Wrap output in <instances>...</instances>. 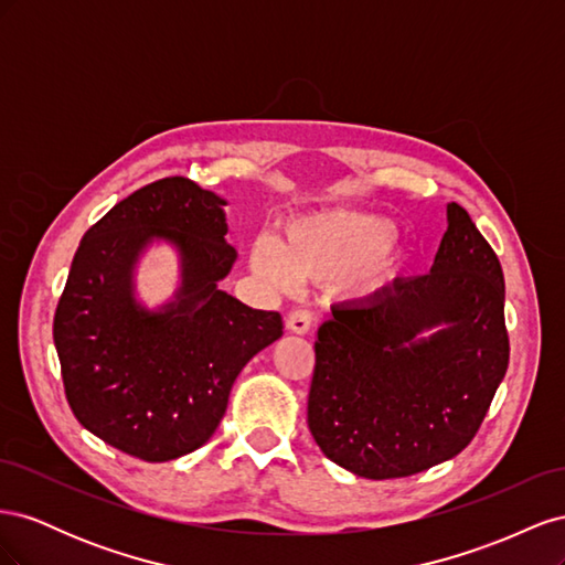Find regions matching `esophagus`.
I'll return each instance as SVG.
<instances>
[{
    "label": "esophagus",
    "mask_w": 565,
    "mask_h": 565,
    "mask_svg": "<svg viewBox=\"0 0 565 565\" xmlns=\"http://www.w3.org/2000/svg\"><path fill=\"white\" fill-rule=\"evenodd\" d=\"M311 322H313V316H311V311H306V309H295L292 313L287 316V330L289 332H295V334H306L311 330Z\"/></svg>",
    "instance_id": "esophagus-1"
}]
</instances>
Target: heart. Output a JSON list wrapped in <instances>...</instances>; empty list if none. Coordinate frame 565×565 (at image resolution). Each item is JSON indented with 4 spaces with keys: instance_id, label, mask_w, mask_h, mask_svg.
I'll return each mask as SVG.
<instances>
[{
    "instance_id": "obj_1",
    "label": "heart",
    "mask_w": 565,
    "mask_h": 565,
    "mask_svg": "<svg viewBox=\"0 0 565 565\" xmlns=\"http://www.w3.org/2000/svg\"><path fill=\"white\" fill-rule=\"evenodd\" d=\"M384 216L328 210L297 216L282 231L280 243L254 241L252 268L278 289H292L297 278L334 282L361 301L386 295L405 266V254L391 235Z\"/></svg>"
}]
</instances>
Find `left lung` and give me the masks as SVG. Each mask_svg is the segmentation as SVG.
<instances>
[{"mask_svg": "<svg viewBox=\"0 0 565 565\" xmlns=\"http://www.w3.org/2000/svg\"><path fill=\"white\" fill-rule=\"evenodd\" d=\"M507 365L500 259L450 202L426 276L332 306L320 324L309 429L324 457L355 476H413L469 446Z\"/></svg>", "mask_w": 565, "mask_h": 565, "instance_id": "obj_1", "label": "left lung"}]
</instances>
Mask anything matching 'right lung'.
I'll use <instances>...</instances> for the list:
<instances>
[{
	"mask_svg": "<svg viewBox=\"0 0 565 565\" xmlns=\"http://www.w3.org/2000/svg\"><path fill=\"white\" fill-rule=\"evenodd\" d=\"M226 200L167 177L117 202L84 233L54 316L65 398L84 429L143 461L204 446L252 358L282 337L278 311L249 309L224 289L235 264ZM152 239L182 254V285L150 312L132 268Z\"/></svg>",
	"mask_w": 565,
	"mask_h": 565,
	"instance_id": "add662e5",
	"label": "right lung"
}]
</instances>
